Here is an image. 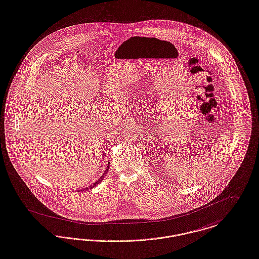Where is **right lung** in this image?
<instances>
[{"label":"right lung","instance_id":"add662e5","mask_svg":"<svg viewBox=\"0 0 259 259\" xmlns=\"http://www.w3.org/2000/svg\"><path fill=\"white\" fill-rule=\"evenodd\" d=\"M109 168H110V162H109V164H108V166H107V169H106V170H105V172L103 173V175H102V176H101V177H100V178H99V179H98V180H97L95 183H93L92 185H90V186H89V187H87V188L83 189V191H84V190H89V189L94 188V187H96V186H97L99 183H101V182H102V180L104 179L105 175L108 173V170H109ZM81 191H82V190H81Z\"/></svg>","mask_w":259,"mask_h":259}]
</instances>
